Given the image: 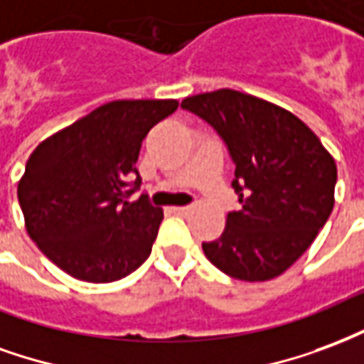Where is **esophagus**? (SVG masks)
<instances>
[{"label":"esophagus","mask_w":364,"mask_h":364,"mask_svg":"<svg viewBox=\"0 0 364 364\" xmlns=\"http://www.w3.org/2000/svg\"><path fill=\"white\" fill-rule=\"evenodd\" d=\"M188 211H190L188 205H176V208H172V213H176V215H186Z\"/></svg>","instance_id":"34e87169"}]
</instances>
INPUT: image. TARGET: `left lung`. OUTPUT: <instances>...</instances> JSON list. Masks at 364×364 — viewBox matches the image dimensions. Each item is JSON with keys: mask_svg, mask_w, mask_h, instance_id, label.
Returning <instances> with one entry per match:
<instances>
[{"mask_svg": "<svg viewBox=\"0 0 364 364\" xmlns=\"http://www.w3.org/2000/svg\"><path fill=\"white\" fill-rule=\"evenodd\" d=\"M227 145L232 188L242 209L227 215L217 240L203 242L208 259L240 281H267L306 252L331 209L336 161L314 132L285 108L232 91L182 100Z\"/></svg>", "mask_w": 364, "mask_h": 364, "instance_id": "1", "label": "left lung"}]
</instances>
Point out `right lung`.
Returning <instances> with one entry per match:
<instances>
[{"label":"right lung","mask_w":364,"mask_h":364,"mask_svg":"<svg viewBox=\"0 0 364 364\" xmlns=\"http://www.w3.org/2000/svg\"><path fill=\"white\" fill-rule=\"evenodd\" d=\"M176 100H114L42 141L18 182L28 237L48 259L89 283H112L149 258L163 209L135 168L149 129Z\"/></svg>","instance_id":"1"}]
</instances>
